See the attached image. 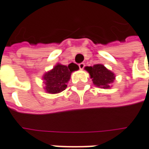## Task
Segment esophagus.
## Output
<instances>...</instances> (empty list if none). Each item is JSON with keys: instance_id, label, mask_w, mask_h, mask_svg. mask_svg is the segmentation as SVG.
Here are the masks:
<instances>
[{"instance_id": "34e87169", "label": "esophagus", "mask_w": 149, "mask_h": 149, "mask_svg": "<svg viewBox=\"0 0 149 149\" xmlns=\"http://www.w3.org/2000/svg\"><path fill=\"white\" fill-rule=\"evenodd\" d=\"M78 66H79L80 69L82 70L85 68V63H79V65H78Z\"/></svg>"}]
</instances>
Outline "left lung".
Segmentation results:
<instances>
[{
    "label": "left lung",
    "mask_w": 149,
    "mask_h": 149,
    "mask_svg": "<svg viewBox=\"0 0 149 149\" xmlns=\"http://www.w3.org/2000/svg\"><path fill=\"white\" fill-rule=\"evenodd\" d=\"M85 69L89 72L91 78H92L93 84L100 88H110V85L116 78L115 74L102 64L86 67Z\"/></svg>",
    "instance_id": "8db88e82"
}]
</instances>
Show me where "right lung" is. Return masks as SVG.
Listing matches in <instances>:
<instances>
[{
	"mask_svg": "<svg viewBox=\"0 0 149 149\" xmlns=\"http://www.w3.org/2000/svg\"><path fill=\"white\" fill-rule=\"evenodd\" d=\"M79 69V67L73 63L68 66L58 64L54 66L52 70L49 71L44 75L43 79L44 81L46 92L50 94H56L64 91L70 80V77L72 72Z\"/></svg>",
	"mask_w": 149,
	"mask_h": 149,
	"instance_id": "obj_1",
	"label": "right lung"
}]
</instances>
